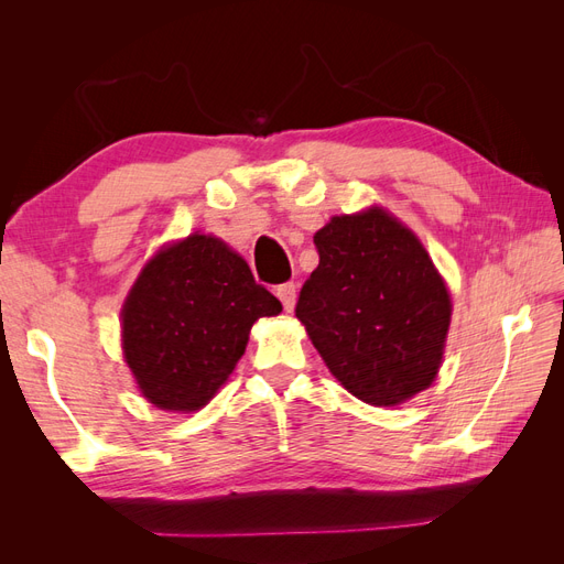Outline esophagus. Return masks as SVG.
<instances>
[{
  "label": "esophagus",
  "instance_id": "34e87169",
  "mask_svg": "<svg viewBox=\"0 0 564 564\" xmlns=\"http://www.w3.org/2000/svg\"><path fill=\"white\" fill-rule=\"evenodd\" d=\"M278 299L282 301L284 311L292 313L294 311V303H296V284L294 282H286L278 286Z\"/></svg>",
  "mask_w": 564,
  "mask_h": 564
}]
</instances>
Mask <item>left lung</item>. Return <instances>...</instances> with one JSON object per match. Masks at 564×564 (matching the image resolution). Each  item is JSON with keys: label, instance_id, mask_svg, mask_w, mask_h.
Returning <instances> with one entry per match:
<instances>
[{"label": "left lung", "instance_id": "1", "mask_svg": "<svg viewBox=\"0 0 564 564\" xmlns=\"http://www.w3.org/2000/svg\"><path fill=\"white\" fill-rule=\"evenodd\" d=\"M319 265L296 303L324 365L357 400L395 406L435 381L452 299L419 237L381 207L315 232Z\"/></svg>", "mask_w": 564, "mask_h": 564}]
</instances>
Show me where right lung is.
I'll return each instance as SVG.
<instances>
[{"instance_id": "obj_1", "label": "right lung", "mask_w": 564, "mask_h": 564, "mask_svg": "<svg viewBox=\"0 0 564 564\" xmlns=\"http://www.w3.org/2000/svg\"><path fill=\"white\" fill-rule=\"evenodd\" d=\"M282 303L256 284L247 261L212 235L158 251L122 308V350L143 398L195 412L228 381L259 317Z\"/></svg>"}]
</instances>
